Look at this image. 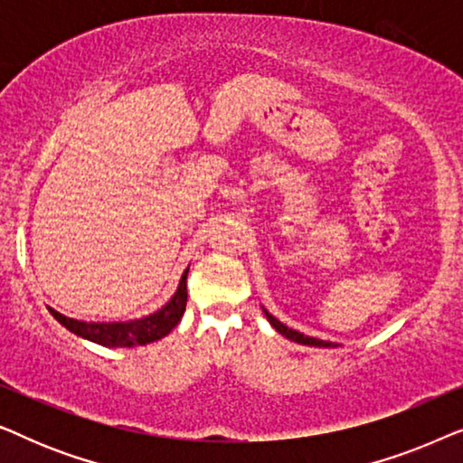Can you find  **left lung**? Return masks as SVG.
Wrapping results in <instances>:
<instances>
[{
	"instance_id": "obj_1",
	"label": "left lung",
	"mask_w": 463,
	"mask_h": 463,
	"mask_svg": "<svg viewBox=\"0 0 463 463\" xmlns=\"http://www.w3.org/2000/svg\"><path fill=\"white\" fill-rule=\"evenodd\" d=\"M263 314H265V318H268L269 325L274 326L278 333L284 335V337L290 339V341H295V344L312 345V347H337L335 344H331V341H322V339H316V337H307V335H303V333H299V331H293V328L284 326L282 322L278 320V318H274V316H271L265 307H263Z\"/></svg>"
}]
</instances>
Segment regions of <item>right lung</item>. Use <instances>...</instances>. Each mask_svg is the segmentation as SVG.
Returning <instances> with one entry per match:
<instances>
[{
  "label": "right lung",
  "mask_w": 463,
  "mask_h": 463,
  "mask_svg": "<svg viewBox=\"0 0 463 463\" xmlns=\"http://www.w3.org/2000/svg\"><path fill=\"white\" fill-rule=\"evenodd\" d=\"M187 271H183L179 287L175 295L164 303L160 309L154 314L143 316L135 320H119V322H86L78 318H69V316L56 312L48 307V312L61 322L67 331L78 335L81 339L92 341V344L105 347H137L147 345L154 341L166 337L173 328L181 322V316L187 306Z\"/></svg>",
  "instance_id": "right-lung-1"
}]
</instances>
